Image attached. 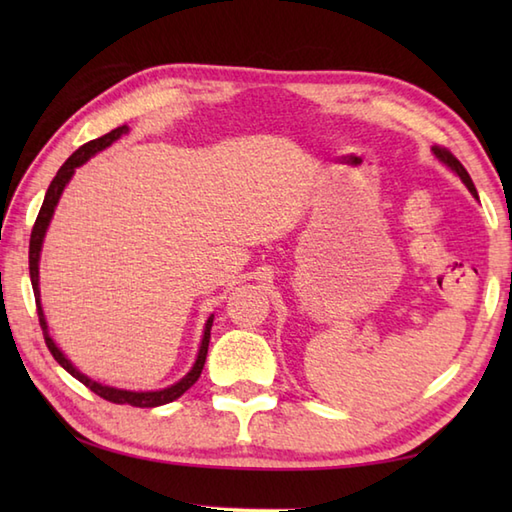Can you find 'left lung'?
Returning <instances> with one entry per match:
<instances>
[{"mask_svg": "<svg viewBox=\"0 0 512 512\" xmlns=\"http://www.w3.org/2000/svg\"><path fill=\"white\" fill-rule=\"evenodd\" d=\"M431 151H433V156H436L444 167H449L455 176H458L462 182H464V187L471 191V195L475 200H480L477 198V189H475V184H473V180H471V176H469V171H466L464 167H462V162L455 158L449 149H442V147H431Z\"/></svg>", "mask_w": 512, "mask_h": 512, "instance_id": "left-lung-1", "label": "left lung"}]
</instances>
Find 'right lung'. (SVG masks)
Wrapping results in <instances>:
<instances>
[{
    "instance_id": "right-lung-1",
    "label": "right lung",
    "mask_w": 512,
    "mask_h": 512,
    "mask_svg": "<svg viewBox=\"0 0 512 512\" xmlns=\"http://www.w3.org/2000/svg\"><path fill=\"white\" fill-rule=\"evenodd\" d=\"M127 132H129L127 125L116 127V129H112L110 134H105L101 138L90 140V143H85L83 147L76 149L68 160L63 162V167L57 171V176H54V180L50 182V187L46 191V198H43V204H41V211L37 215V222H35V226H32L28 264H30V281H32V290H35L37 314H39V323H41V330H43V339H46V345H48L50 354L54 356V361H57L65 369V372L72 374L76 380H79V383H83L85 387H90L96 396H101V398L110 400V402H116V405H132V407H140V409H149V407L167 405V402H173L176 398H180L184 391H187L195 383V380L200 378L204 361H206V352H209L213 314L204 323V334H202L200 350H198V356H195L193 367L178 380V383H173L165 389H156V391H132V389H118V387L103 385V383H99V380L85 376L81 369H76L72 365L70 358L61 352V347H57V343L52 341V336L48 332V321H46V314H43V308H41V290H39V259H41V248H43V237H46V233H48V226L52 222L54 209H57V204L61 200L63 189L68 187V182L72 180L76 169L85 165V162H88L92 156L99 154V151H103V149L110 147L112 143H116V140Z\"/></svg>"
}]
</instances>
